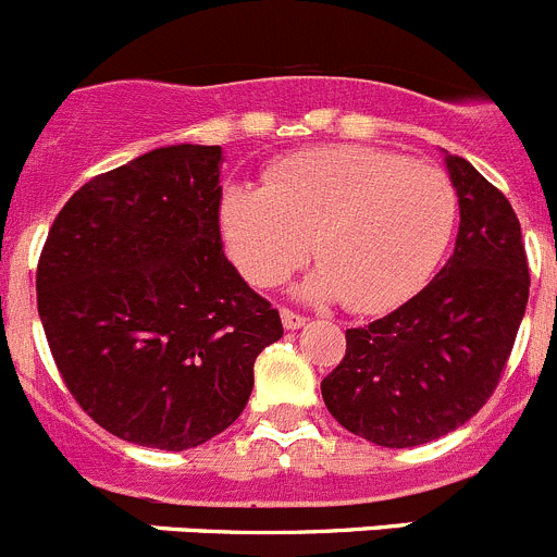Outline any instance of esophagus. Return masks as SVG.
Here are the masks:
<instances>
[{"label":"esophagus","mask_w":557,"mask_h":557,"mask_svg":"<svg viewBox=\"0 0 557 557\" xmlns=\"http://www.w3.org/2000/svg\"><path fill=\"white\" fill-rule=\"evenodd\" d=\"M282 322L287 331H298V327L306 325V317L298 314V311H293V309H282Z\"/></svg>","instance_id":"1"}]
</instances>
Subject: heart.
Returning a JSON list of instances; mask_svg holds the SVG:
<instances>
[{
	"label": "heart",
	"mask_w": 557,
	"mask_h": 557,
	"mask_svg": "<svg viewBox=\"0 0 557 557\" xmlns=\"http://www.w3.org/2000/svg\"><path fill=\"white\" fill-rule=\"evenodd\" d=\"M457 213V190L441 169L377 147L331 145L275 163L264 188L230 185L221 235L257 287L282 284L306 262L314 237L320 270L306 293L377 314L423 287Z\"/></svg>",
	"instance_id": "b5f03b06"
}]
</instances>
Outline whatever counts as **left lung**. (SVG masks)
<instances>
[{
	"label": "left lung",
	"instance_id": "1",
	"mask_svg": "<svg viewBox=\"0 0 557 557\" xmlns=\"http://www.w3.org/2000/svg\"><path fill=\"white\" fill-rule=\"evenodd\" d=\"M446 169L459 199L451 259L383 320L347 331L342 363L322 380L331 416L385 448L454 432L484 407L525 317L531 273L520 219L465 158Z\"/></svg>",
	"mask_w": 557,
	"mask_h": 557
}]
</instances>
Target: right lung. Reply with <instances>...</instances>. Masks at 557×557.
I'll list each match as a JSON object with an SVG mask.
<instances>
[{
  "mask_svg": "<svg viewBox=\"0 0 557 557\" xmlns=\"http://www.w3.org/2000/svg\"><path fill=\"white\" fill-rule=\"evenodd\" d=\"M221 147L172 145L67 199L37 262V314L73 399L106 432L185 451L235 423L278 311L221 246Z\"/></svg>",
  "mask_w": 557,
  "mask_h": 557,
  "instance_id": "obj_1",
  "label": "right lung"
}]
</instances>
